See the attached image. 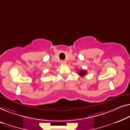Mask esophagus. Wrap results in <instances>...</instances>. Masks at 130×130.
Here are the masks:
<instances>
[{"mask_svg": "<svg viewBox=\"0 0 130 130\" xmlns=\"http://www.w3.org/2000/svg\"><path fill=\"white\" fill-rule=\"evenodd\" d=\"M66 60H61V61H60V63L61 64H66Z\"/></svg>", "mask_w": 130, "mask_h": 130, "instance_id": "34e87169", "label": "esophagus"}]
</instances>
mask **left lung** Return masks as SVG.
Segmentation results:
<instances>
[{
    "mask_svg": "<svg viewBox=\"0 0 130 130\" xmlns=\"http://www.w3.org/2000/svg\"><path fill=\"white\" fill-rule=\"evenodd\" d=\"M78 74L81 77L85 76L86 74H87V71L84 70H81L80 72L78 73Z\"/></svg>",
    "mask_w": 130,
    "mask_h": 130,
    "instance_id": "8db88e82",
    "label": "left lung"
}]
</instances>
